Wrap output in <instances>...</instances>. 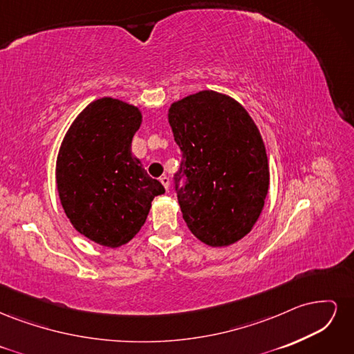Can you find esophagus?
I'll list each match as a JSON object with an SVG mask.
<instances>
[{
	"mask_svg": "<svg viewBox=\"0 0 354 354\" xmlns=\"http://www.w3.org/2000/svg\"><path fill=\"white\" fill-rule=\"evenodd\" d=\"M159 181H160V183H162V186H164L165 189H168V186H169V178H168L167 176H162V177H160V178H159Z\"/></svg>",
	"mask_w": 354,
	"mask_h": 354,
	"instance_id": "obj_1",
	"label": "esophagus"
}]
</instances>
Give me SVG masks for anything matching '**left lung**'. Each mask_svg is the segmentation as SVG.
Returning a JSON list of instances; mask_svg holds the SVG:
<instances>
[{
	"instance_id": "obj_1",
	"label": "left lung",
	"mask_w": 354,
	"mask_h": 354,
	"mask_svg": "<svg viewBox=\"0 0 354 354\" xmlns=\"http://www.w3.org/2000/svg\"><path fill=\"white\" fill-rule=\"evenodd\" d=\"M174 140L183 152L176 174L189 230L209 246L246 236L259 220L270 185L263 137L243 106L230 95L202 90L168 109Z\"/></svg>"
}]
</instances>
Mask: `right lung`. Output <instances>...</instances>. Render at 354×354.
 I'll return each mask as SVG.
<instances>
[{
	"mask_svg": "<svg viewBox=\"0 0 354 354\" xmlns=\"http://www.w3.org/2000/svg\"><path fill=\"white\" fill-rule=\"evenodd\" d=\"M134 104L102 97L85 106L63 137L56 183L66 217L82 236L108 248L130 242L155 196L165 194L131 153L142 125Z\"/></svg>",
	"mask_w": 354,
	"mask_h": 354,
	"instance_id": "1",
	"label": "right lung"
}]
</instances>
